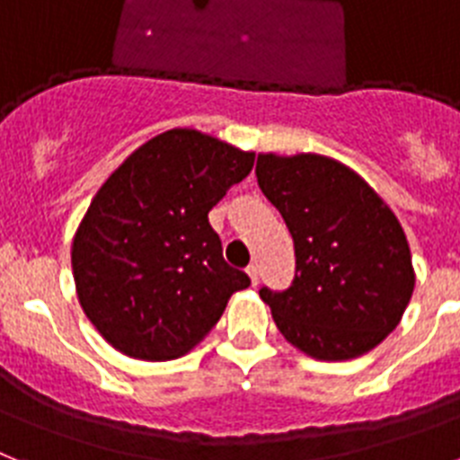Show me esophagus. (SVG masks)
Instances as JSON below:
<instances>
[{
	"label": "esophagus",
	"mask_w": 460,
	"mask_h": 460,
	"mask_svg": "<svg viewBox=\"0 0 460 460\" xmlns=\"http://www.w3.org/2000/svg\"><path fill=\"white\" fill-rule=\"evenodd\" d=\"M248 276H250V283H252V285L260 283V269H257L254 264L248 266Z\"/></svg>",
	"instance_id": "obj_1"
}]
</instances>
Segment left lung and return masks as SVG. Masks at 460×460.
Instances as JSON below:
<instances>
[{
  "instance_id": "8db88e82",
  "label": "left lung",
  "mask_w": 460,
  "mask_h": 460,
  "mask_svg": "<svg viewBox=\"0 0 460 460\" xmlns=\"http://www.w3.org/2000/svg\"><path fill=\"white\" fill-rule=\"evenodd\" d=\"M257 182L295 241V280L260 296L278 330L315 360H350L402 320L414 266L402 226L349 165L320 154H260Z\"/></svg>"
}]
</instances>
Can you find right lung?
Masks as SVG:
<instances>
[{
  "mask_svg": "<svg viewBox=\"0 0 460 460\" xmlns=\"http://www.w3.org/2000/svg\"><path fill=\"white\" fill-rule=\"evenodd\" d=\"M252 165V152L172 128L107 177L72 241L79 304L107 343L172 360L217 325L250 278L224 261L208 212Z\"/></svg>",
  "mask_w": 460,
  "mask_h": 460,
  "instance_id": "right-lung-1",
  "label": "right lung"
}]
</instances>
